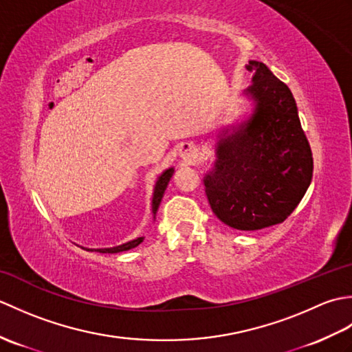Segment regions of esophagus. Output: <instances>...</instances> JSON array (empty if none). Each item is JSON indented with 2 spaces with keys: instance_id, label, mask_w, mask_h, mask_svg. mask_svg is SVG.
<instances>
[{
  "instance_id": "esophagus-1",
  "label": "esophagus",
  "mask_w": 352,
  "mask_h": 352,
  "mask_svg": "<svg viewBox=\"0 0 352 352\" xmlns=\"http://www.w3.org/2000/svg\"><path fill=\"white\" fill-rule=\"evenodd\" d=\"M182 159L192 163L193 160L198 159V149L193 145H186L184 151H182Z\"/></svg>"
}]
</instances>
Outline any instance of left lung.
<instances>
[{"mask_svg": "<svg viewBox=\"0 0 352 352\" xmlns=\"http://www.w3.org/2000/svg\"><path fill=\"white\" fill-rule=\"evenodd\" d=\"M252 106L214 134L213 166L204 174L213 213L243 231L280 223L295 210L313 177V157L290 89L265 63L250 60Z\"/></svg>", "mask_w": 352, "mask_h": 352, "instance_id": "1", "label": "left lung"}]
</instances>
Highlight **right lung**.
Wrapping results in <instances>:
<instances>
[{"label":"right lung","instance_id":"1","mask_svg":"<svg viewBox=\"0 0 352 352\" xmlns=\"http://www.w3.org/2000/svg\"><path fill=\"white\" fill-rule=\"evenodd\" d=\"M172 175H174V168H168V169H164L159 177H157L154 192H153V201H151L154 218H155L157 210H159V206H160V201L163 198V193H164V190H166ZM142 242H144V237H136V239H133V241H129V242H125L122 245L111 246V248H85V246H83V248L86 251H96V252H101V254H116V252H122V251H129L131 248H136V246L140 245Z\"/></svg>","mask_w":352,"mask_h":352}]
</instances>
